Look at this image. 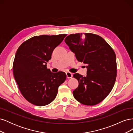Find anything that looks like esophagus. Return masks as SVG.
<instances>
[{
    "label": "esophagus",
    "mask_w": 133,
    "mask_h": 133,
    "mask_svg": "<svg viewBox=\"0 0 133 133\" xmlns=\"http://www.w3.org/2000/svg\"><path fill=\"white\" fill-rule=\"evenodd\" d=\"M66 78H71L73 77V74L71 73H70V72H66Z\"/></svg>",
    "instance_id": "obj_1"
}]
</instances>
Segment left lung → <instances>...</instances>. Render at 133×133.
Listing matches in <instances>:
<instances>
[{
  "instance_id": "obj_1",
  "label": "left lung",
  "mask_w": 133,
  "mask_h": 133,
  "mask_svg": "<svg viewBox=\"0 0 133 133\" xmlns=\"http://www.w3.org/2000/svg\"><path fill=\"white\" fill-rule=\"evenodd\" d=\"M65 42L78 61L87 65L86 76L78 73L73 75L79 83L73 92L74 98L87 105L102 102L115 82L116 60L114 50L103 38L91 33L70 34Z\"/></svg>"
}]
</instances>
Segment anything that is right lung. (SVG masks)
<instances>
[{
  "label": "right lung",
  "instance_id": "obj_1",
  "mask_svg": "<svg viewBox=\"0 0 133 133\" xmlns=\"http://www.w3.org/2000/svg\"><path fill=\"white\" fill-rule=\"evenodd\" d=\"M66 36H35L22 43L16 52L14 78L23 96L34 105L44 106L53 102L66 79L65 73H54L46 68L53 50Z\"/></svg>",
  "mask_w": 133,
  "mask_h": 133
}]
</instances>
